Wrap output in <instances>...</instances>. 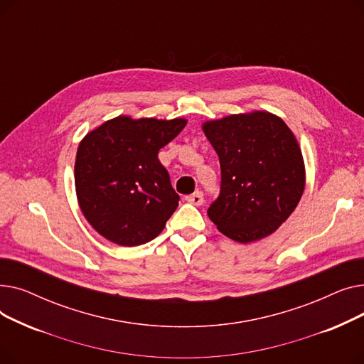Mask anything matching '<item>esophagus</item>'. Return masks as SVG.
Instances as JSON below:
<instances>
[{
    "label": "esophagus",
    "instance_id": "esophagus-1",
    "mask_svg": "<svg viewBox=\"0 0 364 364\" xmlns=\"http://www.w3.org/2000/svg\"><path fill=\"white\" fill-rule=\"evenodd\" d=\"M186 200L190 202L192 205L200 206V205H203V195H202V192H195L193 195L186 196Z\"/></svg>",
    "mask_w": 364,
    "mask_h": 364
}]
</instances>
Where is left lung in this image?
Listing matches in <instances>:
<instances>
[{
	"instance_id": "8db88e82",
	"label": "left lung",
	"mask_w": 364,
	"mask_h": 364,
	"mask_svg": "<svg viewBox=\"0 0 364 364\" xmlns=\"http://www.w3.org/2000/svg\"><path fill=\"white\" fill-rule=\"evenodd\" d=\"M202 129L221 166V193L208 217L239 243L274 233L304 193L299 143L277 114L251 110L205 121Z\"/></svg>"
}]
</instances>
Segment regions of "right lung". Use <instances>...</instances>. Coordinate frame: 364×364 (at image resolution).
<instances>
[{
	"label": "right lung",
	"instance_id": "add662e5",
	"mask_svg": "<svg viewBox=\"0 0 364 364\" xmlns=\"http://www.w3.org/2000/svg\"><path fill=\"white\" fill-rule=\"evenodd\" d=\"M186 124V118L119 114L81 140L75 161L76 199L105 239L131 247L161 235L180 196L158 153Z\"/></svg>",
	"mask_w": 364,
	"mask_h": 364
}]
</instances>
